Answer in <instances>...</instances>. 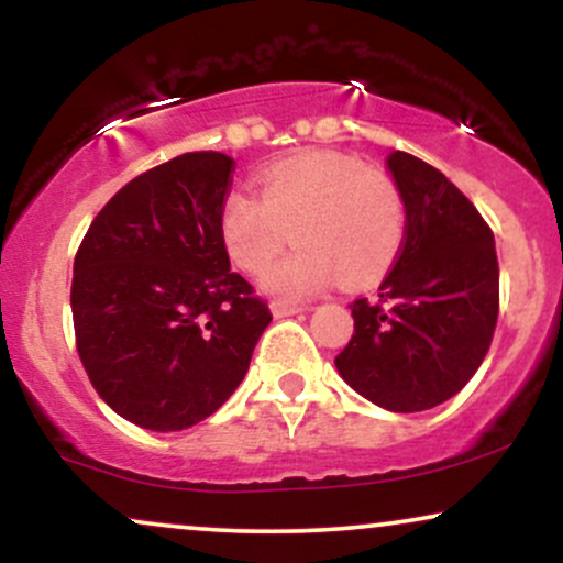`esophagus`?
Returning a JSON list of instances; mask_svg holds the SVG:
<instances>
[{"label": "esophagus", "mask_w": 563, "mask_h": 563, "mask_svg": "<svg viewBox=\"0 0 563 563\" xmlns=\"http://www.w3.org/2000/svg\"><path fill=\"white\" fill-rule=\"evenodd\" d=\"M307 303H294V301H273V314L275 318H290V314L307 312Z\"/></svg>", "instance_id": "1"}]
</instances>
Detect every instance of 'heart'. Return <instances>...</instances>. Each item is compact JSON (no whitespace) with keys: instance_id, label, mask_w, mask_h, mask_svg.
Instances as JSON below:
<instances>
[{"instance_id":"b5f03b06","label":"heart","mask_w":563,"mask_h":563,"mask_svg":"<svg viewBox=\"0 0 563 563\" xmlns=\"http://www.w3.org/2000/svg\"><path fill=\"white\" fill-rule=\"evenodd\" d=\"M262 200L230 192L219 230L245 273L267 275L290 236L302 245L269 275L301 299L344 277L367 286L389 273L405 243L407 206L397 179L344 153H301L262 174Z\"/></svg>"}]
</instances>
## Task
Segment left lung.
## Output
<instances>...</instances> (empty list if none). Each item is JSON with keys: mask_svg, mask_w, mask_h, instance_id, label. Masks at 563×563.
Masks as SVG:
<instances>
[{"mask_svg": "<svg viewBox=\"0 0 563 563\" xmlns=\"http://www.w3.org/2000/svg\"><path fill=\"white\" fill-rule=\"evenodd\" d=\"M389 169L407 206L405 243L378 299L352 303L335 367L373 405L421 412L455 397L487 357L500 273L493 230L442 172L405 151Z\"/></svg>", "mask_w": 563, "mask_h": 563, "instance_id": "8db88e82", "label": "left lung"}]
</instances>
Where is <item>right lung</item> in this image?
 I'll list each match as a JSON object with an SVG mask.
<instances>
[{"instance_id":"obj_1","label":"right lung","mask_w":563,"mask_h":563,"mask_svg":"<svg viewBox=\"0 0 563 563\" xmlns=\"http://www.w3.org/2000/svg\"><path fill=\"white\" fill-rule=\"evenodd\" d=\"M235 161L183 153L142 172L92 219L70 309L95 391L121 418L183 431L238 389L269 325L267 301L230 269L219 214Z\"/></svg>"}]
</instances>
